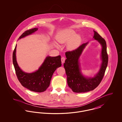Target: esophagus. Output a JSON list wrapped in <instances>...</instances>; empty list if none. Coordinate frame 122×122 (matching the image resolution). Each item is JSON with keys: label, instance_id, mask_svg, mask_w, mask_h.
<instances>
[{"label": "esophagus", "instance_id": "esophagus-1", "mask_svg": "<svg viewBox=\"0 0 122 122\" xmlns=\"http://www.w3.org/2000/svg\"><path fill=\"white\" fill-rule=\"evenodd\" d=\"M65 60V58L64 57H62L61 58V62H62V64H63V63H64Z\"/></svg>", "mask_w": 122, "mask_h": 122}]
</instances>
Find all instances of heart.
<instances>
[{"mask_svg": "<svg viewBox=\"0 0 122 122\" xmlns=\"http://www.w3.org/2000/svg\"><path fill=\"white\" fill-rule=\"evenodd\" d=\"M56 39L59 43H66L68 50L72 51L76 49L80 44L81 37L79 35H76L75 32L71 30L66 29L61 30L56 36ZM57 47H58L57 45Z\"/></svg>", "mask_w": 122, "mask_h": 122, "instance_id": "heart-1", "label": "heart"}]
</instances>
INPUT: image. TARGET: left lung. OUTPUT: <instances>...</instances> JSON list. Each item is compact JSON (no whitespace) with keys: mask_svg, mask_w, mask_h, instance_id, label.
Segmentation results:
<instances>
[{"mask_svg":"<svg viewBox=\"0 0 122 122\" xmlns=\"http://www.w3.org/2000/svg\"><path fill=\"white\" fill-rule=\"evenodd\" d=\"M94 32L93 38L98 41L102 46L101 55L102 62L98 72L93 77L83 76L79 63V58L88 42L83 43L73 51L65 52L67 59L64 66L67 76V83L74 92L83 93L92 91L98 86L104 76L108 59L106 42L97 32L95 30Z\"/></svg>","mask_w":122,"mask_h":122,"instance_id":"obj_1","label":"left lung"}]
</instances>
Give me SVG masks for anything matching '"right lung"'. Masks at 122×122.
Returning <instances> with one entry per match:
<instances>
[{
  "instance_id": "obj_1",
  "label": "right lung",
  "mask_w": 122,
  "mask_h": 122,
  "mask_svg": "<svg viewBox=\"0 0 122 122\" xmlns=\"http://www.w3.org/2000/svg\"><path fill=\"white\" fill-rule=\"evenodd\" d=\"M38 30L37 28L30 29L21 35L19 39L32 34ZM16 45L13 53V63L18 79L21 85L29 90L41 92L45 91L49 87L52 75L57 68L61 67V56H47L43 63L35 72L28 73L24 72L19 67L16 58Z\"/></svg>"
}]
</instances>
